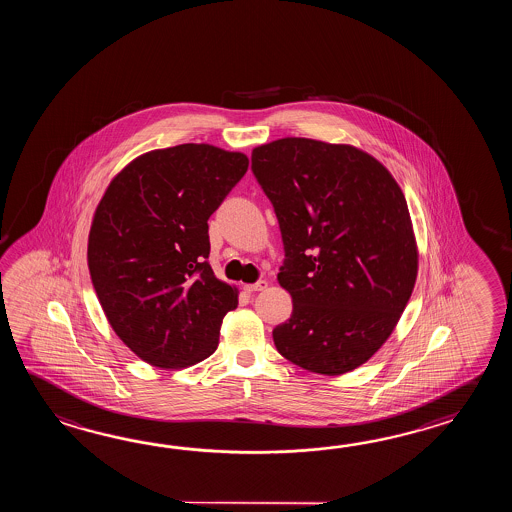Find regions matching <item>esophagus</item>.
<instances>
[{"instance_id": "obj_1", "label": "esophagus", "mask_w": 512, "mask_h": 512, "mask_svg": "<svg viewBox=\"0 0 512 512\" xmlns=\"http://www.w3.org/2000/svg\"><path fill=\"white\" fill-rule=\"evenodd\" d=\"M263 289H267V282L265 280H260V282L256 283H247L245 287H243V291L245 293H256V291H263Z\"/></svg>"}]
</instances>
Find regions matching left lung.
<instances>
[{
    "instance_id": "obj_1",
    "label": "left lung",
    "mask_w": 512,
    "mask_h": 512,
    "mask_svg": "<svg viewBox=\"0 0 512 512\" xmlns=\"http://www.w3.org/2000/svg\"><path fill=\"white\" fill-rule=\"evenodd\" d=\"M251 168L278 218V282L293 298L274 346L320 375L359 368L414 291L417 245L403 190L368 153L302 137L254 148Z\"/></svg>"
}]
</instances>
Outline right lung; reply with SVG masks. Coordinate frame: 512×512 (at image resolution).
Segmentation results:
<instances>
[{"label": "right lung", "instance_id": "obj_1", "mask_svg": "<svg viewBox=\"0 0 512 512\" xmlns=\"http://www.w3.org/2000/svg\"><path fill=\"white\" fill-rule=\"evenodd\" d=\"M247 155L179 144L131 161L100 199L87 265L113 331L144 362L175 370L210 357L238 291L208 263V218Z\"/></svg>", "mask_w": 512, "mask_h": 512}]
</instances>
